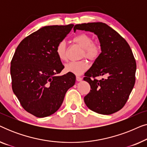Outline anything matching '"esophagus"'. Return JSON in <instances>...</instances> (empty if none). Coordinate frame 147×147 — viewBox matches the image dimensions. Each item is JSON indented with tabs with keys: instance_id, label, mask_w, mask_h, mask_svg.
<instances>
[{
	"instance_id": "34e87169",
	"label": "esophagus",
	"mask_w": 147,
	"mask_h": 147,
	"mask_svg": "<svg viewBox=\"0 0 147 147\" xmlns=\"http://www.w3.org/2000/svg\"><path fill=\"white\" fill-rule=\"evenodd\" d=\"M76 80H77L78 82H80V81H82V78L80 77V76H76Z\"/></svg>"
}]
</instances>
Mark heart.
<instances>
[{
  "mask_svg": "<svg viewBox=\"0 0 147 147\" xmlns=\"http://www.w3.org/2000/svg\"><path fill=\"white\" fill-rule=\"evenodd\" d=\"M73 41L83 49L81 57H86L90 61H94L99 57L102 53V46L99 42L94 41L93 37L89 34L81 33L76 36ZM56 53L61 61H65L67 59V47L65 41H61L56 47ZM89 65L86 59L78 61H72L65 66L66 71L81 75L88 69Z\"/></svg>",
  "mask_w": 147,
  "mask_h": 147,
  "instance_id": "b5f03b06",
  "label": "heart"
}]
</instances>
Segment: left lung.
<instances>
[{"label":"left lung","instance_id":"left-lung-1","mask_svg":"<svg viewBox=\"0 0 147 147\" xmlns=\"http://www.w3.org/2000/svg\"><path fill=\"white\" fill-rule=\"evenodd\" d=\"M93 32L98 36L102 53L84 74L90 91L85 97L86 106L96 113L109 115L125 105L135 83L136 64L125 39L105 23H88L74 28ZM101 76L102 79H96Z\"/></svg>","mask_w":147,"mask_h":147}]
</instances>
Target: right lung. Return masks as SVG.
Segmentation results:
<instances>
[{
  "instance_id": "obj_1",
  "label": "right lung",
  "mask_w": 147,
  "mask_h": 147,
  "mask_svg": "<svg viewBox=\"0 0 147 147\" xmlns=\"http://www.w3.org/2000/svg\"><path fill=\"white\" fill-rule=\"evenodd\" d=\"M74 27L46 26L21 41L11 62L12 88L24 109L36 117L49 116L63 103L67 90L76 82L68 72L57 74L64 68L56 53L59 42Z\"/></svg>"
}]
</instances>
